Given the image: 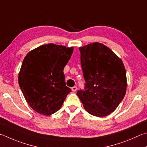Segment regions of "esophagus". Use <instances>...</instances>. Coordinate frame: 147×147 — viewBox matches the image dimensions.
<instances>
[{
    "label": "esophagus",
    "instance_id": "obj_1",
    "mask_svg": "<svg viewBox=\"0 0 147 147\" xmlns=\"http://www.w3.org/2000/svg\"><path fill=\"white\" fill-rule=\"evenodd\" d=\"M71 90H73V92H75V91H76V90H77V87L76 86H74V87H73L71 88Z\"/></svg>",
    "mask_w": 147,
    "mask_h": 147
}]
</instances>
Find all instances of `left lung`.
<instances>
[{"label":"left lung","instance_id":"obj_1","mask_svg":"<svg viewBox=\"0 0 147 147\" xmlns=\"http://www.w3.org/2000/svg\"><path fill=\"white\" fill-rule=\"evenodd\" d=\"M85 89L77 96L86 111L104 117L115 111L126 93L123 63L110 48L99 42L79 47Z\"/></svg>","mask_w":147,"mask_h":147}]
</instances>
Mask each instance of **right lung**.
Returning a JSON list of instances; mask_svg holds the SVG:
<instances>
[{
  "mask_svg": "<svg viewBox=\"0 0 147 147\" xmlns=\"http://www.w3.org/2000/svg\"><path fill=\"white\" fill-rule=\"evenodd\" d=\"M73 47L45 44L26 56L18 74V84L29 106L37 113L49 116L62 107L69 92L63 68Z\"/></svg>",
  "mask_w": 147,
  "mask_h": 147,
  "instance_id": "add662e5",
  "label": "right lung"
}]
</instances>
